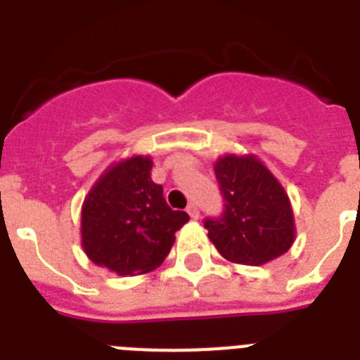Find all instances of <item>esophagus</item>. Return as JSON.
<instances>
[{
  "label": "esophagus",
  "instance_id": "esophagus-1",
  "mask_svg": "<svg viewBox=\"0 0 360 360\" xmlns=\"http://www.w3.org/2000/svg\"><path fill=\"white\" fill-rule=\"evenodd\" d=\"M186 213L191 214V219H200V209H198L196 203H188V207H186Z\"/></svg>",
  "mask_w": 360,
  "mask_h": 360
}]
</instances>
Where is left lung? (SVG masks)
Returning <instances> with one entry per match:
<instances>
[{
  "label": "left lung",
  "instance_id": "obj_1",
  "mask_svg": "<svg viewBox=\"0 0 360 360\" xmlns=\"http://www.w3.org/2000/svg\"><path fill=\"white\" fill-rule=\"evenodd\" d=\"M224 196L220 219H207L209 239L220 256L239 265H265L290 250L295 220L280 181L256 155H224L214 162Z\"/></svg>",
  "mask_w": 360,
  "mask_h": 360
}]
</instances>
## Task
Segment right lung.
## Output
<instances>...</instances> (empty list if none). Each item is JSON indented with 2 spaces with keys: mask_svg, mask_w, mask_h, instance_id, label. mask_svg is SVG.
I'll list each match as a JSON object with an SVG mask.
<instances>
[{
  "mask_svg": "<svg viewBox=\"0 0 360 360\" xmlns=\"http://www.w3.org/2000/svg\"><path fill=\"white\" fill-rule=\"evenodd\" d=\"M151 157L114 162L82 205V248L98 267L121 276L151 273L172 250L175 231L188 222L151 179Z\"/></svg>",
  "mask_w": 360,
  "mask_h": 360,
  "instance_id": "right-lung-1",
  "label": "right lung"
}]
</instances>
